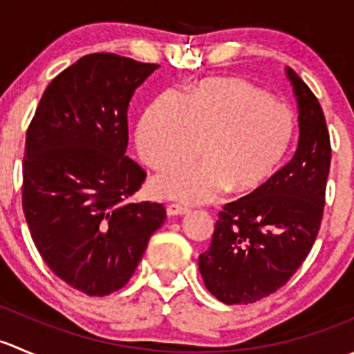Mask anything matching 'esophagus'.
I'll use <instances>...</instances> for the list:
<instances>
[{
    "instance_id": "1",
    "label": "esophagus",
    "mask_w": 354,
    "mask_h": 354,
    "mask_svg": "<svg viewBox=\"0 0 354 354\" xmlns=\"http://www.w3.org/2000/svg\"><path fill=\"white\" fill-rule=\"evenodd\" d=\"M167 216H185V214L190 212V209H188L187 205H181V203H169L166 209Z\"/></svg>"
}]
</instances>
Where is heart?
<instances>
[{
	"instance_id": "b5f03b06",
	"label": "heart",
	"mask_w": 354,
	"mask_h": 354,
	"mask_svg": "<svg viewBox=\"0 0 354 354\" xmlns=\"http://www.w3.org/2000/svg\"><path fill=\"white\" fill-rule=\"evenodd\" d=\"M295 118L272 95L245 80H207L187 95L166 91L152 102L137 131L142 159L171 171L152 181L156 195L207 202L227 187L248 194L262 187L288 154ZM204 152H201V147Z\"/></svg>"
}]
</instances>
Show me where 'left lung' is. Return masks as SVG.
I'll use <instances>...</instances> for the list:
<instances>
[{
  "label": "left lung",
  "mask_w": 354,
  "mask_h": 354,
  "mask_svg": "<svg viewBox=\"0 0 354 354\" xmlns=\"http://www.w3.org/2000/svg\"><path fill=\"white\" fill-rule=\"evenodd\" d=\"M299 108L291 160L250 195L226 203L198 257L205 288L226 305H248L291 279L319 234L330 169L326 116L308 85L286 68Z\"/></svg>",
  "instance_id": "1"
}]
</instances>
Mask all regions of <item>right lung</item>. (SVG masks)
<instances>
[{
  "instance_id": "obj_1",
  "label": "right lung",
  "mask_w": 354,
  "mask_h": 354,
  "mask_svg": "<svg viewBox=\"0 0 354 354\" xmlns=\"http://www.w3.org/2000/svg\"><path fill=\"white\" fill-rule=\"evenodd\" d=\"M159 68L113 53L78 59L51 80L27 130L22 205L46 266L88 296L130 281L166 221L162 203H130L145 171L124 156L128 104Z\"/></svg>"
}]
</instances>
